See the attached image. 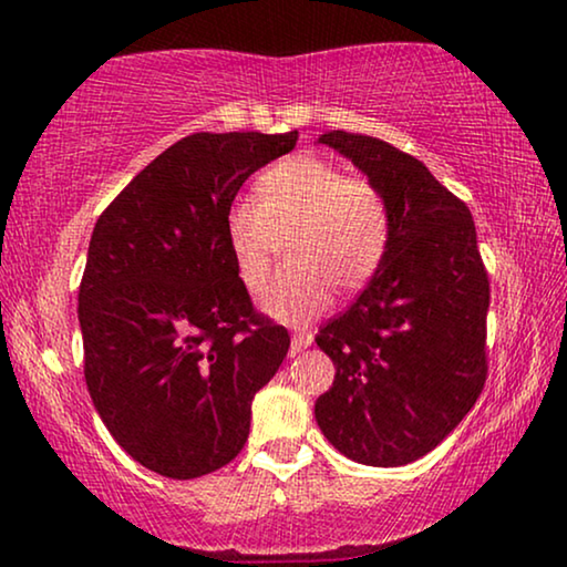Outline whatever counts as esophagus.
I'll return each mask as SVG.
<instances>
[{
  "instance_id": "obj_1",
  "label": "esophagus",
  "mask_w": 567,
  "mask_h": 567,
  "mask_svg": "<svg viewBox=\"0 0 567 567\" xmlns=\"http://www.w3.org/2000/svg\"><path fill=\"white\" fill-rule=\"evenodd\" d=\"M307 346H312V336H307V332H293V336H291V353L305 351Z\"/></svg>"
}]
</instances>
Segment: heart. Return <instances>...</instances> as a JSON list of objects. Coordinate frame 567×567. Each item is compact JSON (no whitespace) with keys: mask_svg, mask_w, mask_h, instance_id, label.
Listing matches in <instances>:
<instances>
[{"mask_svg":"<svg viewBox=\"0 0 567 567\" xmlns=\"http://www.w3.org/2000/svg\"><path fill=\"white\" fill-rule=\"evenodd\" d=\"M255 193L258 200H231L224 239L243 284L258 286L274 231L291 229V266L276 270L258 291L268 317L307 324L330 307L332 284L353 291L374 278L390 247V214L367 177H348L315 154H293L268 167Z\"/></svg>","mask_w":567,"mask_h":567,"instance_id":"b5f03b06","label":"heart"}]
</instances>
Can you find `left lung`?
Returning <instances> with one entry per match:
<instances>
[{
	"mask_svg": "<svg viewBox=\"0 0 567 567\" xmlns=\"http://www.w3.org/2000/svg\"><path fill=\"white\" fill-rule=\"evenodd\" d=\"M317 142L382 193L390 247L361 297L317 332L336 382L315 417L348 460L400 467L436 449L483 392L491 281L467 204L421 159L346 131Z\"/></svg>",
	"mask_w": 567,
	"mask_h": 567,
	"instance_id": "1",
	"label": "left lung"
}]
</instances>
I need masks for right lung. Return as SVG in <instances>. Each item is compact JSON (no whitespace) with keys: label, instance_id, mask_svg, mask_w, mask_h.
Returning <instances> with one entry per match:
<instances>
[{"label":"right lung","instance_id":"right-lung-1","mask_svg":"<svg viewBox=\"0 0 567 567\" xmlns=\"http://www.w3.org/2000/svg\"><path fill=\"white\" fill-rule=\"evenodd\" d=\"M289 134H193L152 159L100 214L80 284L84 379L123 452L193 480L243 452L250 405L289 332L252 309L224 214Z\"/></svg>","mask_w":567,"mask_h":567}]
</instances>
